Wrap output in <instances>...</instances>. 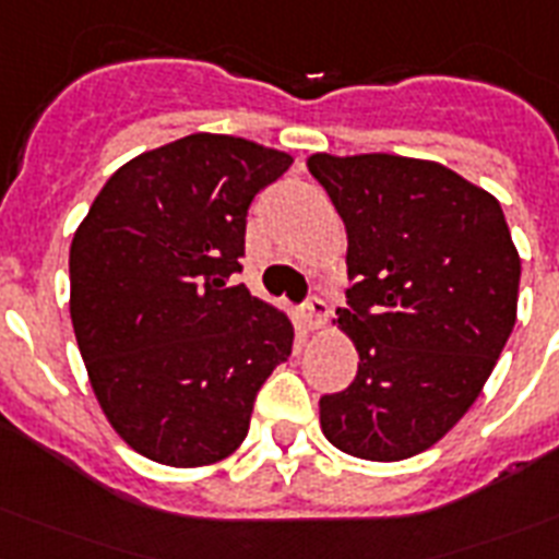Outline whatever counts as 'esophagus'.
<instances>
[{
  "label": "esophagus",
  "instance_id": "obj_1",
  "mask_svg": "<svg viewBox=\"0 0 559 559\" xmlns=\"http://www.w3.org/2000/svg\"><path fill=\"white\" fill-rule=\"evenodd\" d=\"M301 322H305L307 331H322L324 324H328V305H324L322 298H307V305L301 307Z\"/></svg>",
  "mask_w": 559,
  "mask_h": 559
}]
</instances>
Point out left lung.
Here are the masks:
<instances>
[{
	"label": "left lung",
	"mask_w": 559,
	"mask_h": 559,
	"mask_svg": "<svg viewBox=\"0 0 559 559\" xmlns=\"http://www.w3.org/2000/svg\"><path fill=\"white\" fill-rule=\"evenodd\" d=\"M348 231L340 331L357 377L319 400L324 438L366 461L438 443L485 389L516 322L522 261L493 193L429 159L313 153Z\"/></svg>",
	"instance_id": "left-lung-1"
}]
</instances>
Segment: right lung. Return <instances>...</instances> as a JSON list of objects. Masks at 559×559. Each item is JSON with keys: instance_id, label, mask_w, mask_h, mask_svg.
<instances>
[{"instance_id": "add662e5", "label": "right lung", "mask_w": 559, "mask_h": 559, "mask_svg": "<svg viewBox=\"0 0 559 559\" xmlns=\"http://www.w3.org/2000/svg\"><path fill=\"white\" fill-rule=\"evenodd\" d=\"M289 165L249 139L186 135L121 165L74 231V340L100 412L144 459H228L258 389L287 362V313L226 281L240 270L249 202Z\"/></svg>"}]
</instances>
